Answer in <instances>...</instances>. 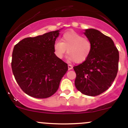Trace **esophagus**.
<instances>
[{
	"mask_svg": "<svg viewBox=\"0 0 128 128\" xmlns=\"http://www.w3.org/2000/svg\"><path fill=\"white\" fill-rule=\"evenodd\" d=\"M68 70H72V69L73 68V66L71 65H68Z\"/></svg>",
	"mask_w": 128,
	"mask_h": 128,
	"instance_id": "34e87169",
	"label": "esophagus"
}]
</instances>
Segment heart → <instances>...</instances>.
Segmentation results:
<instances>
[{
    "mask_svg": "<svg viewBox=\"0 0 128 128\" xmlns=\"http://www.w3.org/2000/svg\"><path fill=\"white\" fill-rule=\"evenodd\" d=\"M92 50V44L86 38L74 31L70 30L62 35L61 42H56L54 45L55 55L60 59L64 58L67 53L69 61L82 62L87 59Z\"/></svg>",
    "mask_w": 128,
    "mask_h": 128,
    "instance_id": "1",
    "label": "heart"
}]
</instances>
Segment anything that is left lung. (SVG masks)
Listing matches in <instances>:
<instances>
[{
	"mask_svg": "<svg viewBox=\"0 0 128 128\" xmlns=\"http://www.w3.org/2000/svg\"><path fill=\"white\" fill-rule=\"evenodd\" d=\"M92 50L84 62L73 67L76 88L84 94L95 96L109 88L118 72L119 54L114 42L99 30L87 29L84 32Z\"/></svg>",
	"mask_w": 128,
	"mask_h": 128,
	"instance_id": "8db88e82",
	"label": "left lung"
}]
</instances>
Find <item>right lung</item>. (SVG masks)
Wrapping results in <instances>:
<instances>
[{"instance_id":"obj_1","label":"right lung","mask_w":128,"mask_h":128,"mask_svg":"<svg viewBox=\"0 0 128 128\" xmlns=\"http://www.w3.org/2000/svg\"><path fill=\"white\" fill-rule=\"evenodd\" d=\"M61 29L26 38L14 46L11 62L13 74L29 96L38 99L52 96L68 70L67 64L58 58L54 50Z\"/></svg>"}]
</instances>
